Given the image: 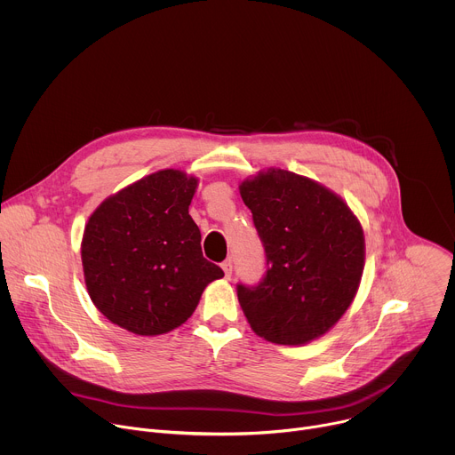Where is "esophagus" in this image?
Returning a JSON list of instances; mask_svg holds the SVG:
<instances>
[{
  "label": "esophagus",
  "instance_id": "esophagus-1",
  "mask_svg": "<svg viewBox=\"0 0 455 455\" xmlns=\"http://www.w3.org/2000/svg\"><path fill=\"white\" fill-rule=\"evenodd\" d=\"M221 268H223L225 275L230 279V275H232V259H227V261H223V263H221Z\"/></svg>",
  "mask_w": 455,
  "mask_h": 455
}]
</instances>
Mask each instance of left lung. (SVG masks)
Returning <instances> with one entry per match:
<instances>
[{
	"instance_id": "obj_1",
	"label": "left lung",
	"mask_w": 455,
	"mask_h": 455,
	"mask_svg": "<svg viewBox=\"0 0 455 455\" xmlns=\"http://www.w3.org/2000/svg\"><path fill=\"white\" fill-rule=\"evenodd\" d=\"M265 248L267 272L237 284L251 330L268 342L300 346L326 333L353 302L363 272V232L331 190L270 169L239 187Z\"/></svg>"
}]
</instances>
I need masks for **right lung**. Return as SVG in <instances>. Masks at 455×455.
<instances>
[{
	"label": "right lung",
	"instance_id": "obj_1",
	"mask_svg": "<svg viewBox=\"0 0 455 455\" xmlns=\"http://www.w3.org/2000/svg\"><path fill=\"white\" fill-rule=\"evenodd\" d=\"M198 180L165 169L116 192L92 214L83 268L97 309L135 335L167 333L223 270L207 261L188 214Z\"/></svg>",
	"mask_w": 455,
	"mask_h": 455
}]
</instances>
